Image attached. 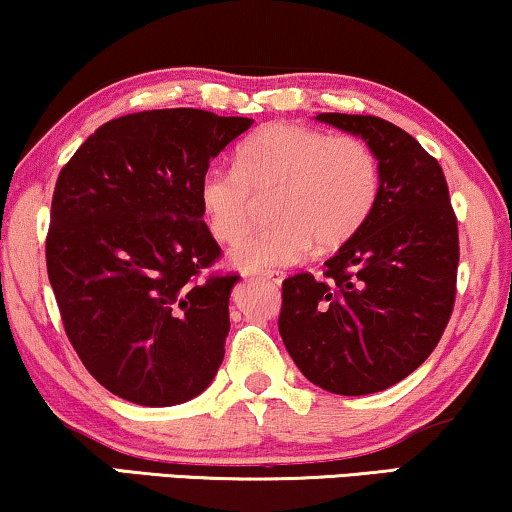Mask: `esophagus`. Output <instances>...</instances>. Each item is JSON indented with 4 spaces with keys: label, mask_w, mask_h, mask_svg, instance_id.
<instances>
[{
    "label": "esophagus",
    "mask_w": 512,
    "mask_h": 512,
    "mask_svg": "<svg viewBox=\"0 0 512 512\" xmlns=\"http://www.w3.org/2000/svg\"><path fill=\"white\" fill-rule=\"evenodd\" d=\"M258 277L268 279V282L279 286V284H282V279H284V272H279V270H261V272H258Z\"/></svg>",
    "instance_id": "34e87169"
}]
</instances>
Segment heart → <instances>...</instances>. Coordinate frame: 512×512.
I'll return each mask as SVG.
<instances>
[{
	"mask_svg": "<svg viewBox=\"0 0 512 512\" xmlns=\"http://www.w3.org/2000/svg\"><path fill=\"white\" fill-rule=\"evenodd\" d=\"M380 160L368 142L303 123H270L237 146L235 167L200 177L202 214L216 240L237 244L268 200L272 223L233 251L240 268L298 263L314 242L338 249L373 214Z\"/></svg>",
	"mask_w": 512,
	"mask_h": 512,
	"instance_id": "1",
	"label": "heart"
}]
</instances>
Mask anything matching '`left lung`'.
I'll list each match as a JSON object with an SVG mask.
<instances>
[{
	"label": "left lung",
	"mask_w": 512,
	"mask_h": 512,
	"mask_svg": "<svg viewBox=\"0 0 512 512\" xmlns=\"http://www.w3.org/2000/svg\"><path fill=\"white\" fill-rule=\"evenodd\" d=\"M317 118L373 146L380 195L366 226L324 263V279H284L279 335L317 387L375 394L422 366L445 333L457 296V214L443 167L398 125Z\"/></svg>",
	"instance_id": "left-lung-1"
}]
</instances>
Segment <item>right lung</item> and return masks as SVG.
Returning <instances> with one entry per match:
<instances>
[{
    "instance_id": "1",
    "label": "right lung",
    "mask_w": 512,
    "mask_h": 512,
    "mask_svg": "<svg viewBox=\"0 0 512 512\" xmlns=\"http://www.w3.org/2000/svg\"><path fill=\"white\" fill-rule=\"evenodd\" d=\"M205 109H151L104 123L55 181L46 268L62 326L90 375L149 408L214 380L235 272L202 221L200 177L251 128Z\"/></svg>"
}]
</instances>
